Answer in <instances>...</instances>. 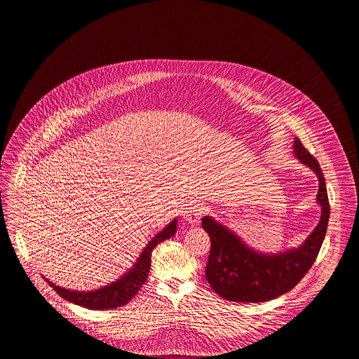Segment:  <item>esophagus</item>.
<instances>
[{
  "mask_svg": "<svg viewBox=\"0 0 359 359\" xmlns=\"http://www.w3.org/2000/svg\"><path fill=\"white\" fill-rule=\"evenodd\" d=\"M205 207L203 204H191L188 208H185L182 216L184 219L188 222L189 224L191 226H197L201 220V217L204 216L205 213Z\"/></svg>",
  "mask_w": 359,
  "mask_h": 359,
  "instance_id": "1",
  "label": "esophagus"
}]
</instances>
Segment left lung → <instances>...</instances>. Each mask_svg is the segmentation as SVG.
Segmentation results:
<instances>
[{"instance_id": "8db88e82", "label": "left lung", "mask_w": 359, "mask_h": 359, "mask_svg": "<svg viewBox=\"0 0 359 359\" xmlns=\"http://www.w3.org/2000/svg\"><path fill=\"white\" fill-rule=\"evenodd\" d=\"M293 149L299 161L318 175L319 191L316 200L321 208L319 224L302 245L278 254H264L250 248L233 231L210 216L203 217V228L210 238L205 277L210 287L224 300H273L300 283L318 258L330 219L325 180L319 162L302 146L300 139H294Z\"/></svg>"}]
</instances>
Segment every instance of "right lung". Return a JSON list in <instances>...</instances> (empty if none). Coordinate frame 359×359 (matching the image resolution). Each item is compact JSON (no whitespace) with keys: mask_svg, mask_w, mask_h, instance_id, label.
I'll list each match as a JSON object with an SVG mask.
<instances>
[{"mask_svg":"<svg viewBox=\"0 0 359 359\" xmlns=\"http://www.w3.org/2000/svg\"><path fill=\"white\" fill-rule=\"evenodd\" d=\"M175 231H177V219H174L169 226L163 228L161 232H158L152 238L149 245H146L144 250L142 251L136 264H133L124 276H121L114 283L105 285L104 287L89 290V292H76V290L60 287L55 283H51L50 280H47L46 277L43 278L46 280V283H50V286L60 297H63L67 302H74L76 305H81L83 308L101 311V309H114L117 306H123L133 300L135 294L143 286V283L147 281L150 266H151L152 250L163 241L174 236Z\"/></svg>","mask_w":359,"mask_h":359,"instance_id":"obj_1","label":"right lung"}]
</instances>
